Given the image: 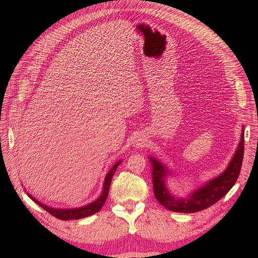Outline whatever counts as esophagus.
I'll use <instances>...</instances> for the list:
<instances>
[{"mask_svg":"<svg viewBox=\"0 0 258 258\" xmlns=\"http://www.w3.org/2000/svg\"><path fill=\"white\" fill-rule=\"evenodd\" d=\"M134 144H135L134 146L136 148H140V147H142V146L145 145V141H144L143 139H141V138H138V139H136V141H135Z\"/></svg>","mask_w":258,"mask_h":258,"instance_id":"34e87169","label":"esophagus"}]
</instances>
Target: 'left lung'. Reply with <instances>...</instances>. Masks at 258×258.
Segmentation results:
<instances>
[{"label":"left lung","mask_w":258,"mask_h":258,"mask_svg":"<svg viewBox=\"0 0 258 258\" xmlns=\"http://www.w3.org/2000/svg\"><path fill=\"white\" fill-rule=\"evenodd\" d=\"M244 154V130L242 129L241 139L237 151L224 172L211 179L208 183L189 194L186 198H175L167 188L166 177L170 173L165 165L153 157L150 160L153 166V187L156 199L161 206L172 212L195 213L205 210L222 199L237 182L240 174Z\"/></svg>","instance_id":"left-lung-1"}]
</instances>
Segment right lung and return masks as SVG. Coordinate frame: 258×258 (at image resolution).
Masks as SVG:
<instances>
[{"label":"right lung","instance_id":"obj_1","mask_svg":"<svg viewBox=\"0 0 258 258\" xmlns=\"http://www.w3.org/2000/svg\"><path fill=\"white\" fill-rule=\"evenodd\" d=\"M120 162L121 161L116 162L115 165L112 167V169L106 173L105 179H104V184H103V190H102V192H101L99 198L97 200L93 201V202H91V204L85 206V207L76 208V209H54V208H50L48 206L42 204L41 201H37L33 196H31L30 194H28V196L31 199H32L35 202V204H37L41 208H43L46 211V212H48L52 216L57 217V218H59V220H62V221L80 220V218L90 216L92 214L99 212V211L101 210V208L103 207L104 202L106 201V198H107L108 189H110L113 175L115 173L117 167L119 166Z\"/></svg>","mask_w":258,"mask_h":258}]
</instances>
